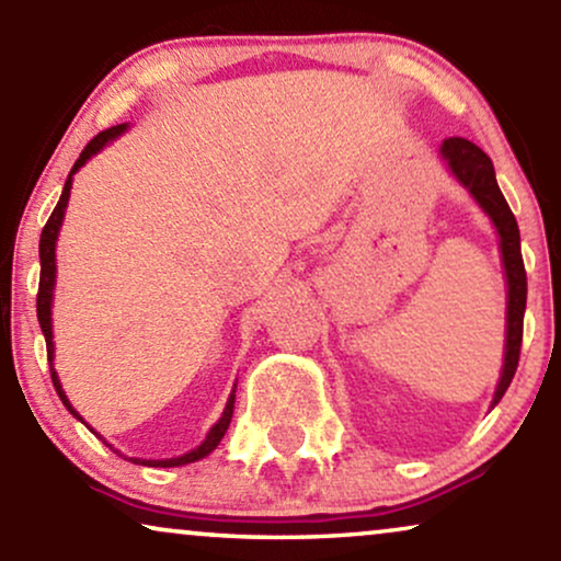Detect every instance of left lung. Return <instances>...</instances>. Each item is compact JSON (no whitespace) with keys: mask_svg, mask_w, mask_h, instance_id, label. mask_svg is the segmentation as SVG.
Instances as JSON below:
<instances>
[{"mask_svg":"<svg viewBox=\"0 0 561 561\" xmlns=\"http://www.w3.org/2000/svg\"><path fill=\"white\" fill-rule=\"evenodd\" d=\"M443 158L448 160L450 171L456 173L461 184L472 192L491 221L495 224L501 237V255H504L506 268V285H508V311H506V356L504 371H501V382L495 388L493 403L504 398L508 385H512L514 371L519 364V347H523V319H525V302H527V274L523 263V250H519V227L514 218L512 208L501 195L499 182H495V171L491 158L480 150L474 141L465 137H450L440 147Z\"/></svg>","mask_w":561,"mask_h":561,"instance_id":"8db88e82","label":"left lung"}]
</instances>
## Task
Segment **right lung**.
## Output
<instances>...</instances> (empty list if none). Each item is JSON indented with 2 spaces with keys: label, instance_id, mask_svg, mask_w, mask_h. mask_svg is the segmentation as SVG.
I'll list each match as a JSON object with an SVG mask.
<instances>
[{
  "label": "right lung",
  "instance_id": "1",
  "mask_svg": "<svg viewBox=\"0 0 561 561\" xmlns=\"http://www.w3.org/2000/svg\"><path fill=\"white\" fill-rule=\"evenodd\" d=\"M121 131H126V124L105 128V131L96 134V137H94L92 141H89L87 147H83L81 156H79V160H76L73 169H70V173H68V182H66V186H62V195H60V199H57V205H55L53 216L47 218V224H44V229H42V240H38V259H42V276H38L36 317H38V324H42L44 340H47V358H49V362H53V353H55V345H53V319H49V317H53V311H49V306H53V289H55V242H57V231H60L62 216H66V205H68V197H70V184H73V173L79 171L81 165L87 163V160L94 156V152H100L102 147L107 145V141L118 137ZM49 371H53V382H55L57 396H60V401L66 403V409L70 411V414L79 416V414H76V411H73V405L68 403L66 392H62V388H60V379H57V375H55L53 366H49ZM231 414H234V396L229 398L227 409H224V416H221V420H218L216 427L210 430L208 437H205L203 446L195 448V450H190V454L179 456V459H165V461H141V465H147V467H182V465H192V461L203 459V456H208L210 450H214V448L218 446V443H221L224 433H227V430H229ZM79 420H81V416H79ZM131 461H134V465H139V459H131Z\"/></svg>",
  "mask_w": 561,
  "mask_h": 561
}]
</instances>
